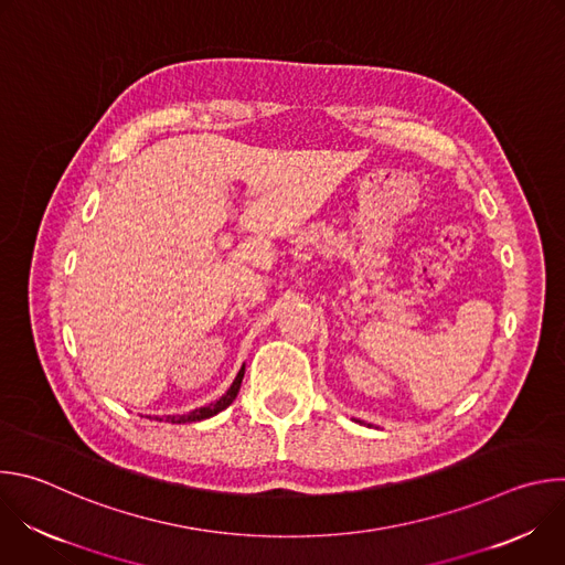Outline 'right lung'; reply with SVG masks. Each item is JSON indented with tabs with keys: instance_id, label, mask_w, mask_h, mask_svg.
Instances as JSON below:
<instances>
[{
	"instance_id": "1",
	"label": "right lung",
	"mask_w": 565,
	"mask_h": 565,
	"mask_svg": "<svg viewBox=\"0 0 565 565\" xmlns=\"http://www.w3.org/2000/svg\"><path fill=\"white\" fill-rule=\"evenodd\" d=\"M244 366H241V371L236 373V377H234V382H232V386L225 391V395H221L216 402H212V405H207V407H201V409H194V412H190V414H183V416H168V423H172V425H183V423H196V420H205V418H212L214 414H218V412H223L225 407H230L232 402H234V397H236V393H238V388H241V380H244Z\"/></svg>"
}]
</instances>
